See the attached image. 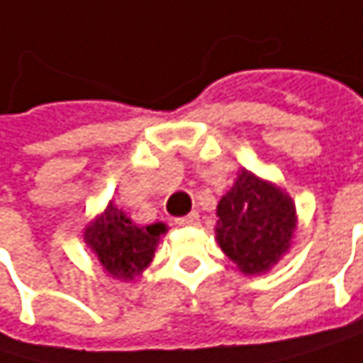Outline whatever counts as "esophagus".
<instances>
[{"label": "esophagus", "instance_id": "obj_1", "mask_svg": "<svg viewBox=\"0 0 363 363\" xmlns=\"http://www.w3.org/2000/svg\"><path fill=\"white\" fill-rule=\"evenodd\" d=\"M177 224L179 225H197L199 224V213H197V211H191L189 216L179 218V220H177Z\"/></svg>", "mask_w": 363, "mask_h": 363}]
</instances>
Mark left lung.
<instances>
[{
    "label": "left lung",
    "mask_w": 363,
    "mask_h": 363,
    "mask_svg": "<svg viewBox=\"0 0 363 363\" xmlns=\"http://www.w3.org/2000/svg\"><path fill=\"white\" fill-rule=\"evenodd\" d=\"M296 225L288 193L245 168L218 203V245L245 275H261L275 265L288 252Z\"/></svg>",
    "instance_id": "left-lung-1"
}]
</instances>
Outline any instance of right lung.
I'll list each match as a JSON object with an SVG mask.
<instances>
[{
    "instance_id": "obj_1",
    "label": "right lung",
    "mask_w": 363,
    "mask_h": 363,
    "mask_svg": "<svg viewBox=\"0 0 363 363\" xmlns=\"http://www.w3.org/2000/svg\"><path fill=\"white\" fill-rule=\"evenodd\" d=\"M166 225H138L115 203L86 225L84 240L96 252L102 269L115 279L131 281L152 263Z\"/></svg>"
}]
</instances>
